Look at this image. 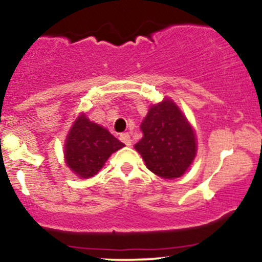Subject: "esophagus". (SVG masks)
Returning a JSON list of instances; mask_svg holds the SVG:
<instances>
[{"mask_svg": "<svg viewBox=\"0 0 262 262\" xmlns=\"http://www.w3.org/2000/svg\"><path fill=\"white\" fill-rule=\"evenodd\" d=\"M119 139H121L123 143L125 144V145L129 146L132 144V139H130V135H129L128 133H122L121 135H119Z\"/></svg>", "mask_w": 262, "mask_h": 262, "instance_id": "1", "label": "esophagus"}]
</instances>
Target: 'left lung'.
Wrapping results in <instances>:
<instances>
[{"instance_id":"left-lung-1","label":"left lung","mask_w":262,"mask_h":262,"mask_svg":"<svg viewBox=\"0 0 262 262\" xmlns=\"http://www.w3.org/2000/svg\"><path fill=\"white\" fill-rule=\"evenodd\" d=\"M144 137L135 144L146 167L162 179L183 175L196 156V137L181 111L171 100L149 110L141 123Z\"/></svg>"}]
</instances>
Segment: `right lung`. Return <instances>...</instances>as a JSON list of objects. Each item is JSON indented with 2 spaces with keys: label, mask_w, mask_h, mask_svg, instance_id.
I'll list each match as a JSON object with an SVG mask.
<instances>
[{
  "label": "right lung",
  "mask_w": 262,
  "mask_h": 262,
  "mask_svg": "<svg viewBox=\"0 0 262 262\" xmlns=\"http://www.w3.org/2000/svg\"><path fill=\"white\" fill-rule=\"evenodd\" d=\"M124 146L107 129L80 116L69 132L65 144L66 164L77 176L92 177L111 154Z\"/></svg>",
  "instance_id": "add662e5"
}]
</instances>
